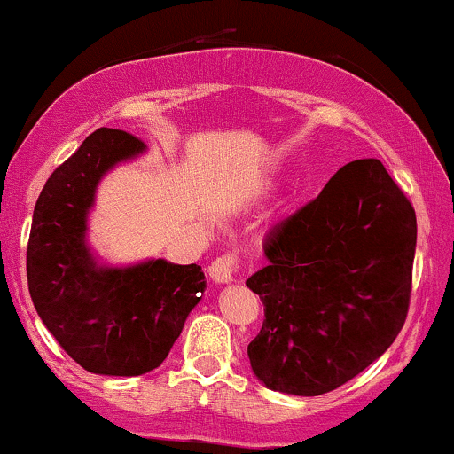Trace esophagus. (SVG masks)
I'll list each match as a JSON object with an SVG mask.
<instances>
[{
    "mask_svg": "<svg viewBox=\"0 0 454 454\" xmlns=\"http://www.w3.org/2000/svg\"><path fill=\"white\" fill-rule=\"evenodd\" d=\"M237 270H239L237 256H232V254H223V256L213 260L209 267V275L215 284H228V281H232Z\"/></svg>",
    "mask_w": 454,
    "mask_h": 454,
    "instance_id": "1",
    "label": "esophagus"
}]
</instances>
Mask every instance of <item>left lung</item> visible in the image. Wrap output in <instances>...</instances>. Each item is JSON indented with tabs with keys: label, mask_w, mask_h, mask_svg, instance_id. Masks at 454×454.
Returning a JSON list of instances; mask_svg holds the SVG:
<instances>
[{
	"label": "left lung",
	"mask_w": 454,
	"mask_h": 454,
	"mask_svg": "<svg viewBox=\"0 0 454 454\" xmlns=\"http://www.w3.org/2000/svg\"><path fill=\"white\" fill-rule=\"evenodd\" d=\"M416 213L380 160H354L264 239L267 267L245 284L264 305L247 346L279 393L340 388L388 350L410 307Z\"/></svg>",
	"instance_id": "1"
}]
</instances>
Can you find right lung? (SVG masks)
Wrapping results in <instances>:
<instances>
[{
  "instance_id": "obj_1",
  "label": "right lung",
  "mask_w": 454,
  "mask_h": 454,
  "mask_svg": "<svg viewBox=\"0 0 454 454\" xmlns=\"http://www.w3.org/2000/svg\"><path fill=\"white\" fill-rule=\"evenodd\" d=\"M145 143L100 128L82 140L40 192L27 243V284L40 320L82 369L143 376L160 367L207 288L198 264L147 260L98 264L87 245L96 187Z\"/></svg>"
}]
</instances>
